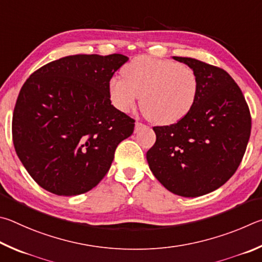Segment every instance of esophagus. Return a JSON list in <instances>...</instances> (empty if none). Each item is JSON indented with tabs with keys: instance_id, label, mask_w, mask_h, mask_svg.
I'll list each match as a JSON object with an SVG mask.
<instances>
[{
	"instance_id": "34e87169",
	"label": "esophagus",
	"mask_w": 262,
	"mask_h": 262,
	"mask_svg": "<svg viewBox=\"0 0 262 262\" xmlns=\"http://www.w3.org/2000/svg\"><path fill=\"white\" fill-rule=\"evenodd\" d=\"M146 125L145 124H143V123H140V122H136V127H135V132H138V131H140L141 128L143 127H145Z\"/></svg>"
}]
</instances>
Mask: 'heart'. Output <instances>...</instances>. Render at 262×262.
Listing matches in <instances>:
<instances>
[{"instance_id":"1","label":"heart","mask_w":262,"mask_h":262,"mask_svg":"<svg viewBox=\"0 0 262 262\" xmlns=\"http://www.w3.org/2000/svg\"><path fill=\"white\" fill-rule=\"evenodd\" d=\"M123 76L109 80L113 104L130 112L140 96V108L149 121L169 125L185 117L193 107L199 79L191 68L181 63L138 56L123 68Z\"/></svg>"}]
</instances>
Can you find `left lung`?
I'll return each instance as SVG.
<instances>
[{"label":"left lung","instance_id":"8db88e82","mask_svg":"<svg viewBox=\"0 0 262 262\" xmlns=\"http://www.w3.org/2000/svg\"><path fill=\"white\" fill-rule=\"evenodd\" d=\"M172 58L196 73L198 95L181 121L153 127L157 141L146 158L167 190L194 198L219 189L236 172L250 139L251 115L227 71L195 58Z\"/></svg>","mask_w":262,"mask_h":262}]
</instances>
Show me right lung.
Here are the masks:
<instances>
[{"mask_svg":"<svg viewBox=\"0 0 262 262\" xmlns=\"http://www.w3.org/2000/svg\"><path fill=\"white\" fill-rule=\"evenodd\" d=\"M122 54L71 55L41 67L25 81L12 116V140L31 177L54 194L93 189L108 172L115 150L134 134L135 119L112 104Z\"/></svg>","mask_w":262,"mask_h":262,"instance_id":"obj_1","label":"right lung"}]
</instances>
